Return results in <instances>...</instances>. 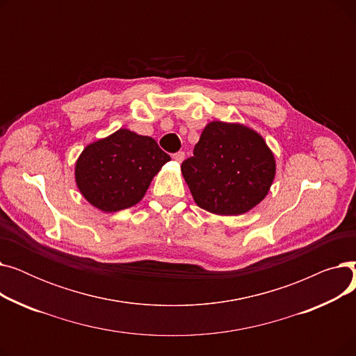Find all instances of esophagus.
Wrapping results in <instances>:
<instances>
[{
	"label": "esophagus",
	"instance_id": "obj_1",
	"mask_svg": "<svg viewBox=\"0 0 356 356\" xmlns=\"http://www.w3.org/2000/svg\"><path fill=\"white\" fill-rule=\"evenodd\" d=\"M173 160H175L176 163H181V161L184 160V153H183V152L175 153V154H173Z\"/></svg>",
	"mask_w": 356,
	"mask_h": 356
}]
</instances>
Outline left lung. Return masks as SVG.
I'll return each mask as SVG.
<instances>
[{"mask_svg":"<svg viewBox=\"0 0 356 356\" xmlns=\"http://www.w3.org/2000/svg\"><path fill=\"white\" fill-rule=\"evenodd\" d=\"M181 175L199 208L215 215L247 213L263 200L275 176V159L252 128L212 121L203 128Z\"/></svg>","mask_w":356,"mask_h":356,"instance_id":"1","label":"left lung"}]
</instances>
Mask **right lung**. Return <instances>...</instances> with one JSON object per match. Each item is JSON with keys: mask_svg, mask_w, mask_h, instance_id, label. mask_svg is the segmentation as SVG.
I'll return each instance as SVG.
<instances>
[{"mask_svg": "<svg viewBox=\"0 0 356 356\" xmlns=\"http://www.w3.org/2000/svg\"><path fill=\"white\" fill-rule=\"evenodd\" d=\"M167 161L170 156L154 138L120 128L83 148L74 180L92 207L112 213L137 204Z\"/></svg>", "mask_w": 356, "mask_h": 356, "instance_id": "right-lung-1", "label": "right lung"}]
</instances>
